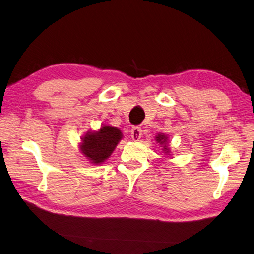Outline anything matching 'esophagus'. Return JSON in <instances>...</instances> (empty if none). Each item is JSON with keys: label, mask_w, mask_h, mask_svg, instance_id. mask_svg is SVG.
<instances>
[{"label": "esophagus", "mask_w": 254, "mask_h": 254, "mask_svg": "<svg viewBox=\"0 0 254 254\" xmlns=\"http://www.w3.org/2000/svg\"><path fill=\"white\" fill-rule=\"evenodd\" d=\"M141 135H143V131H141V128L139 127H133L132 129H131V136H132V139L137 141L140 139Z\"/></svg>", "instance_id": "esophagus-1"}]
</instances>
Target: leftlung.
I'll return each instance as SVG.
<instances>
[{
	"mask_svg": "<svg viewBox=\"0 0 254 254\" xmlns=\"http://www.w3.org/2000/svg\"><path fill=\"white\" fill-rule=\"evenodd\" d=\"M167 139H168V137L166 136V135H162V134H158L157 136H156V140H157V143H159L160 145H164L163 146V149H164V151H167V154L169 152V149L167 148Z\"/></svg>",
	"mask_w": 254,
	"mask_h": 254,
	"instance_id": "8db88e82",
	"label": "left lung"
}]
</instances>
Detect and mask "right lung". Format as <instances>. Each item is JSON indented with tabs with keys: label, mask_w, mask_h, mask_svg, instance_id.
<instances>
[{
	"label": "right lung",
	"mask_w": 254,
	"mask_h": 254,
	"mask_svg": "<svg viewBox=\"0 0 254 254\" xmlns=\"http://www.w3.org/2000/svg\"><path fill=\"white\" fill-rule=\"evenodd\" d=\"M122 138L119 128L104 126L96 132H87L81 143V151L94 164L103 163L113 154Z\"/></svg>",
	"instance_id": "add662e5"
}]
</instances>
